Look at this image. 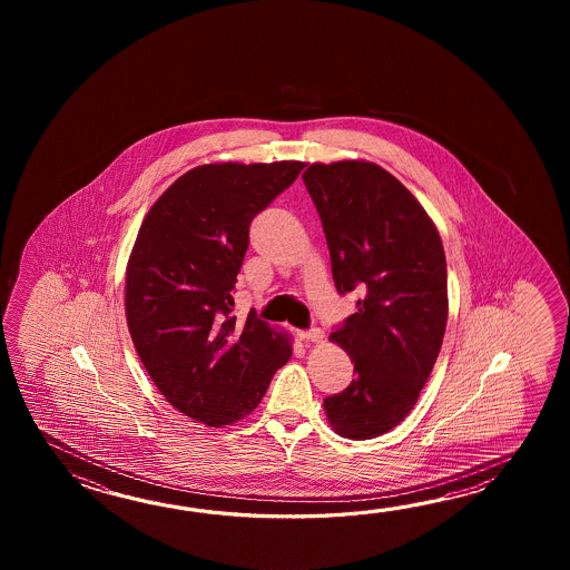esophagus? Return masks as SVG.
<instances>
[{
  "label": "esophagus",
  "instance_id": "1",
  "mask_svg": "<svg viewBox=\"0 0 570 570\" xmlns=\"http://www.w3.org/2000/svg\"><path fill=\"white\" fill-rule=\"evenodd\" d=\"M299 338L305 340V342H320V340L324 338V332H322L320 327L302 330V332H299Z\"/></svg>",
  "mask_w": 570,
  "mask_h": 570
}]
</instances>
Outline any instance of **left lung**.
Returning a JSON list of instances; mask_svg holds the SVG:
<instances>
[{
  "mask_svg": "<svg viewBox=\"0 0 570 570\" xmlns=\"http://www.w3.org/2000/svg\"><path fill=\"white\" fill-rule=\"evenodd\" d=\"M303 183L324 226L336 289L361 293L356 312L330 334L356 376L324 400L327 422L351 440L381 436L412 412L442 348L444 246L420 202L375 163H314Z\"/></svg>",
  "mask_w": 570,
  "mask_h": 570,
  "instance_id": "left-lung-1",
  "label": "left lung"
}]
</instances>
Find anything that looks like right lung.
Wrapping results in <instances>:
<instances>
[{"label":"right lung","instance_id":"right-lung-1","mask_svg":"<svg viewBox=\"0 0 570 570\" xmlns=\"http://www.w3.org/2000/svg\"><path fill=\"white\" fill-rule=\"evenodd\" d=\"M305 163H212L148 209L126 267V320L146 373L173 407L222 428L255 412L291 358V340L250 312L232 315L258 212Z\"/></svg>","mask_w":570,"mask_h":570}]
</instances>
